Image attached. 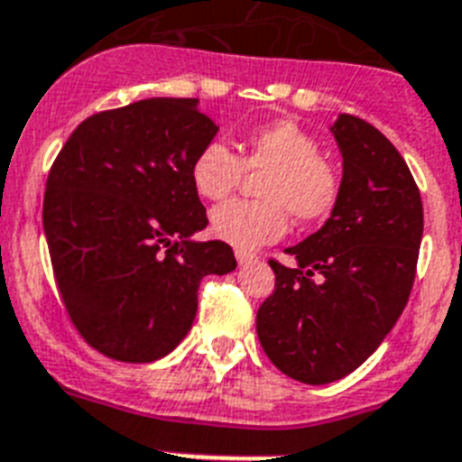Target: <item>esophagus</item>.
<instances>
[{"instance_id": "obj_1", "label": "esophagus", "mask_w": 462, "mask_h": 462, "mask_svg": "<svg viewBox=\"0 0 462 462\" xmlns=\"http://www.w3.org/2000/svg\"><path fill=\"white\" fill-rule=\"evenodd\" d=\"M236 259H238V263H250V262H254V259H257V254H254V252H250V250H236Z\"/></svg>"}]
</instances>
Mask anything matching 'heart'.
<instances>
[{
    "label": "heart",
    "instance_id": "b5f03b06",
    "mask_svg": "<svg viewBox=\"0 0 462 462\" xmlns=\"http://www.w3.org/2000/svg\"><path fill=\"white\" fill-rule=\"evenodd\" d=\"M240 152L210 140L191 161V184L199 196L222 200L247 172H262L254 182L259 199L228 200L210 212V228L219 240L240 250L282 238L290 215L315 222L332 210L341 189L337 165L320 153V142L301 125L282 118L240 137Z\"/></svg>",
    "mask_w": 462,
    "mask_h": 462
}]
</instances>
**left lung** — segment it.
Segmentation results:
<instances>
[{
    "label": "left lung",
    "mask_w": 462,
    "mask_h": 462,
    "mask_svg": "<svg viewBox=\"0 0 462 462\" xmlns=\"http://www.w3.org/2000/svg\"><path fill=\"white\" fill-rule=\"evenodd\" d=\"M332 133L344 177L332 217L287 247L297 266L271 259L275 290L257 310L263 353L294 381L348 376L381 346L411 294L423 203L393 142L353 114Z\"/></svg>",
    "instance_id": "8db88e82"
}]
</instances>
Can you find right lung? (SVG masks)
<instances>
[{
  "instance_id": "1",
  "label": "right lung",
  "mask_w": 462,
  "mask_h": 462,
  "mask_svg": "<svg viewBox=\"0 0 462 462\" xmlns=\"http://www.w3.org/2000/svg\"><path fill=\"white\" fill-rule=\"evenodd\" d=\"M196 97H149L77 125L43 191L58 291L86 344L153 362L191 329L205 275L236 269L222 240L196 243L208 215L191 161L217 135Z\"/></svg>"
}]
</instances>
